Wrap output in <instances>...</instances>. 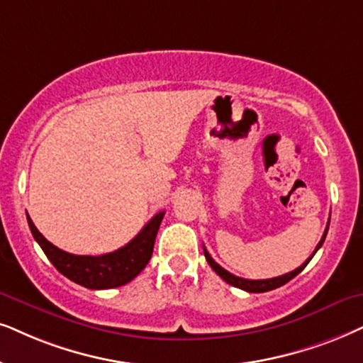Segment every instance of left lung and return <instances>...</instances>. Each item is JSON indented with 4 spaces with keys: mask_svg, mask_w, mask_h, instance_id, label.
<instances>
[{
    "mask_svg": "<svg viewBox=\"0 0 363 363\" xmlns=\"http://www.w3.org/2000/svg\"><path fill=\"white\" fill-rule=\"evenodd\" d=\"M328 224H330V221H328ZM328 224H327V228H325V233H323L322 240H320V242H318V245H316V247H315L313 255L316 253V251L320 250V247H322L323 241H325V238H327V233H328ZM313 255H311L310 258L306 259L303 264L298 266L296 269H293V272L286 273V274H281V277L269 278V279H245V278L235 277V274H231L229 272H226V269H224V268H221V266H219L218 263H216V261H214L213 258H211V255L208 253V251H206V247H204V256H206V259H208V263H209L211 268H213L214 272L218 273L219 277H221L226 283L233 284V286H236V288H241V290H245V291H250V293H264V291H272V290H274V288L283 286L284 283H288V281H290V279L295 278L298 273L303 272L305 266L310 263V259H311V258H313Z\"/></svg>",
    "mask_w": 363,
    "mask_h": 363,
    "instance_id": "obj_1",
    "label": "left lung"
}]
</instances>
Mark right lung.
Instances as JSON below:
<instances>
[{
  "label": "right lung",
  "instance_id": "add662e5",
  "mask_svg": "<svg viewBox=\"0 0 363 363\" xmlns=\"http://www.w3.org/2000/svg\"><path fill=\"white\" fill-rule=\"evenodd\" d=\"M164 214H166L164 211L155 214L142 228L139 235L123 247L100 256H79L60 250L41 235L30 216L26 218H28V226L35 241L63 277L90 290H108V288H117L132 281L145 268L152 256L155 236H157Z\"/></svg>",
  "mask_w": 363,
  "mask_h": 363
}]
</instances>
